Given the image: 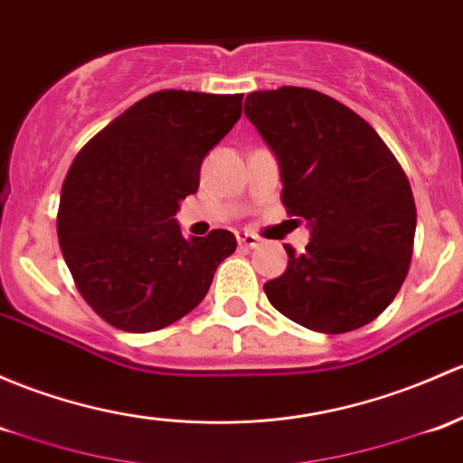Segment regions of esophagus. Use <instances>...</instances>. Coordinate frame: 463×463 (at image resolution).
Listing matches in <instances>:
<instances>
[{
    "instance_id": "1",
    "label": "esophagus",
    "mask_w": 463,
    "mask_h": 463,
    "mask_svg": "<svg viewBox=\"0 0 463 463\" xmlns=\"http://www.w3.org/2000/svg\"><path fill=\"white\" fill-rule=\"evenodd\" d=\"M237 244H240V248H244V250H252V248L260 246V237L252 235V232H240L237 235Z\"/></svg>"
}]
</instances>
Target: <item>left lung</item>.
Wrapping results in <instances>:
<instances>
[{"instance_id": "1", "label": "left lung", "mask_w": 463, "mask_h": 463, "mask_svg": "<svg viewBox=\"0 0 463 463\" xmlns=\"http://www.w3.org/2000/svg\"><path fill=\"white\" fill-rule=\"evenodd\" d=\"M244 113L281 168V202L310 223L306 252L286 246L284 275L264 293L284 317L348 333L388 308L411 269L417 208L402 164L348 106L281 86L246 97Z\"/></svg>"}]
</instances>
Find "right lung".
Returning a JSON list of instances; mask_svg holds the SVG:
<instances>
[{"label": "right lung", "mask_w": 463, "mask_h": 463, "mask_svg": "<svg viewBox=\"0 0 463 463\" xmlns=\"http://www.w3.org/2000/svg\"><path fill=\"white\" fill-rule=\"evenodd\" d=\"M244 95L159 90L101 128L72 159L57 235L86 304L126 333L166 328L203 299L237 248L231 231L186 237L179 199L241 115Z\"/></svg>", "instance_id": "1"}]
</instances>
